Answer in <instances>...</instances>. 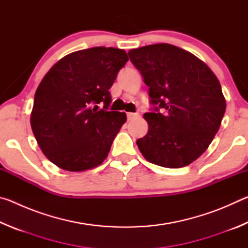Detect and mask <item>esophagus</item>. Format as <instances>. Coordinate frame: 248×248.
<instances>
[{
  "label": "esophagus",
  "instance_id": "1",
  "mask_svg": "<svg viewBox=\"0 0 248 248\" xmlns=\"http://www.w3.org/2000/svg\"><path fill=\"white\" fill-rule=\"evenodd\" d=\"M138 115L139 114H137V112H127V118L128 120H132L136 118V117H138Z\"/></svg>",
  "mask_w": 248,
  "mask_h": 248
}]
</instances>
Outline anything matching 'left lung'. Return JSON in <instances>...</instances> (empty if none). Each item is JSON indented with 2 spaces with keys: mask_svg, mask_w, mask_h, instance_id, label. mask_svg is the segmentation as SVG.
I'll use <instances>...</instances> for the list:
<instances>
[{
  "mask_svg": "<svg viewBox=\"0 0 248 248\" xmlns=\"http://www.w3.org/2000/svg\"><path fill=\"white\" fill-rule=\"evenodd\" d=\"M128 54L149 86L153 105L143 116L149 131L137 140L138 148L155 165H189L208 149L223 119L226 104L219 79L200 59L170 44Z\"/></svg>",
  "mask_w": 248,
  "mask_h": 248,
  "instance_id": "1",
  "label": "left lung"
}]
</instances>
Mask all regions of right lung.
I'll list each match as a JSON object with an SVG mask.
<instances>
[{"mask_svg":"<svg viewBox=\"0 0 248 248\" xmlns=\"http://www.w3.org/2000/svg\"><path fill=\"white\" fill-rule=\"evenodd\" d=\"M127 61L123 49L94 47L68 54L45 75L35 94L31 124L54 165L82 171L107 157L127 121L124 112L108 111L109 89ZM99 102L104 103L103 109H98Z\"/></svg>","mask_w":248,"mask_h":248,"instance_id":"1","label":"right lung"}]
</instances>
